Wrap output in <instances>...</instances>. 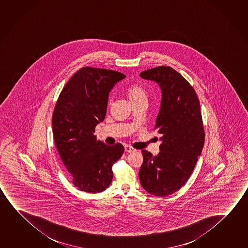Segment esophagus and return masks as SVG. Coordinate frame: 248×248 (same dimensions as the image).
<instances>
[{"label": "esophagus", "mask_w": 248, "mask_h": 248, "mask_svg": "<svg viewBox=\"0 0 248 248\" xmlns=\"http://www.w3.org/2000/svg\"><path fill=\"white\" fill-rule=\"evenodd\" d=\"M124 151L127 153H131L134 152V151H135V149H134L132 147L126 145V146H124Z\"/></svg>", "instance_id": "34e87169"}]
</instances>
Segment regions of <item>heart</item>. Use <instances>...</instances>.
<instances>
[{
  "label": "heart",
  "instance_id": "heart-1",
  "mask_svg": "<svg viewBox=\"0 0 248 248\" xmlns=\"http://www.w3.org/2000/svg\"><path fill=\"white\" fill-rule=\"evenodd\" d=\"M126 94L130 100V104L139 102L141 100H147L148 98L147 92L145 91L144 88L138 84H134L127 88Z\"/></svg>",
  "mask_w": 248,
  "mask_h": 248
}]
</instances>
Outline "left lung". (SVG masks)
Listing matches in <instances>:
<instances>
[{
	"instance_id": "obj_1",
	"label": "left lung",
	"mask_w": 248,
	"mask_h": 248,
	"mask_svg": "<svg viewBox=\"0 0 248 248\" xmlns=\"http://www.w3.org/2000/svg\"><path fill=\"white\" fill-rule=\"evenodd\" d=\"M140 77L156 82L161 90L155 127L161 143L155 156L141 150L139 179L147 192L166 197L186 184L202 153L204 130L200 103L193 88L171 67L148 69Z\"/></svg>"
}]
</instances>
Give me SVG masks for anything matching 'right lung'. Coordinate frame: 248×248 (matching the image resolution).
<instances>
[{"instance_id": "add662e5", "label": "right lung", "mask_w": 248, "mask_h": 248, "mask_svg": "<svg viewBox=\"0 0 248 248\" xmlns=\"http://www.w3.org/2000/svg\"><path fill=\"white\" fill-rule=\"evenodd\" d=\"M122 73L85 67L65 85L57 99L52 130L57 151L80 191L98 193L110 186L112 165L122 156L120 143L97 141L95 127L107 114L110 90L125 78Z\"/></svg>"}]
</instances>
